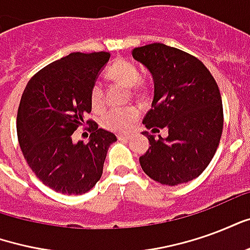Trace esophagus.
Here are the masks:
<instances>
[{"label": "esophagus", "mask_w": 250, "mask_h": 250, "mask_svg": "<svg viewBox=\"0 0 250 250\" xmlns=\"http://www.w3.org/2000/svg\"><path fill=\"white\" fill-rule=\"evenodd\" d=\"M118 139H119V141H130L131 135H125V134H119V135H118Z\"/></svg>", "instance_id": "1"}]
</instances>
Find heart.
I'll list each match as a JSON object with an SVG mask.
<instances>
[{"label": "heart", "mask_w": 250, "mask_h": 250, "mask_svg": "<svg viewBox=\"0 0 250 250\" xmlns=\"http://www.w3.org/2000/svg\"><path fill=\"white\" fill-rule=\"evenodd\" d=\"M107 76L125 87L132 88L134 91H138L143 85L139 68L134 62L125 59H118L116 62H112L107 69ZM89 100L95 109L103 107L104 89L102 83H93L89 91ZM138 116H139V109L134 105L123 107V108H111L102 114L100 123L107 130L123 132L130 130V127L138 119Z\"/></svg>", "instance_id": "obj_1"}]
</instances>
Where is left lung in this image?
<instances>
[{
  "label": "left lung",
  "mask_w": 250,
  "mask_h": 250,
  "mask_svg": "<svg viewBox=\"0 0 250 250\" xmlns=\"http://www.w3.org/2000/svg\"><path fill=\"white\" fill-rule=\"evenodd\" d=\"M132 57L154 79V100L143 125L167 138L147 136L150 147L139 158L143 171L162 185L175 186L202 174L220 145L224 111L218 85L197 57L161 42L132 49Z\"/></svg>",
  "instance_id": "1"
}]
</instances>
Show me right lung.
I'll return each instance as SVG.
<instances>
[{"label": "right lung", "mask_w": 250, "mask_h": 250, "mask_svg": "<svg viewBox=\"0 0 250 250\" xmlns=\"http://www.w3.org/2000/svg\"><path fill=\"white\" fill-rule=\"evenodd\" d=\"M109 60V52H73L30 79L17 112V136L36 177L62 194H84L96 185L109 145L116 136L87 120L89 142L72 134L85 123L92 104L89 91Z\"/></svg>", "instance_id": "add662e5"}]
</instances>
